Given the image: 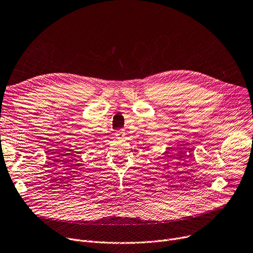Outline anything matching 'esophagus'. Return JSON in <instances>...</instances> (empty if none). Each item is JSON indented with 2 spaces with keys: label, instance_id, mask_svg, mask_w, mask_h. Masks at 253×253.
Listing matches in <instances>:
<instances>
[{
  "label": "esophagus",
  "instance_id": "obj_1",
  "mask_svg": "<svg viewBox=\"0 0 253 253\" xmlns=\"http://www.w3.org/2000/svg\"><path fill=\"white\" fill-rule=\"evenodd\" d=\"M125 135H126V134H125L124 130H118V131L115 133V136H116V138H118V139L124 138Z\"/></svg>",
  "mask_w": 253,
  "mask_h": 253
}]
</instances>
